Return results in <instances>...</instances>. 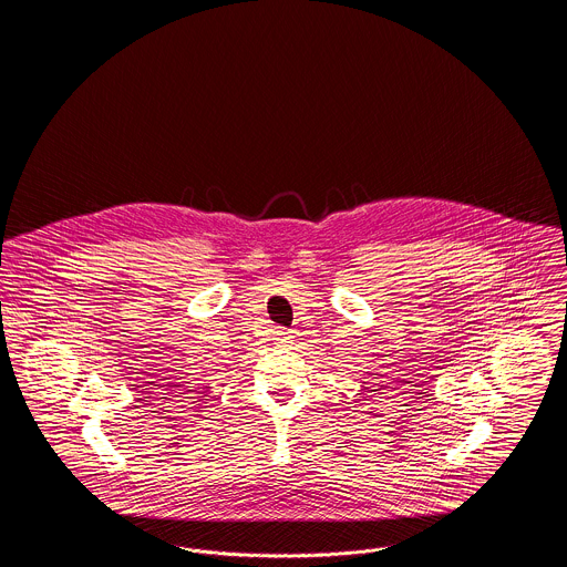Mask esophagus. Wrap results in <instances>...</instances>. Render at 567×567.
Wrapping results in <instances>:
<instances>
[{
    "mask_svg": "<svg viewBox=\"0 0 567 567\" xmlns=\"http://www.w3.org/2000/svg\"><path fill=\"white\" fill-rule=\"evenodd\" d=\"M291 331H287V329H282V327H276L274 331H271V340L278 344V347H287V344H291Z\"/></svg>",
    "mask_w": 567,
    "mask_h": 567,
    "instance_id": "1",
    "label": "esophagus"
}]
</instances>
